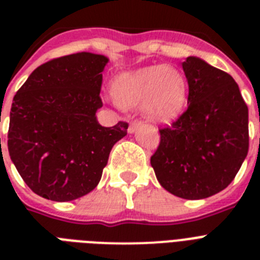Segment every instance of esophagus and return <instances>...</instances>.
<instances>
[{
  "mask_svg": "<svg viewBox=\"0 0 260 260\" xmlns=\"http://www.w3.org/2000/svg\"><path fill=\"white\" fill-rule=\"evenodd\" d=\"M139 126H141V122H139V121H133V122L130 123V126H128V128H127L128 134H133V133H135V130H137Z\"/></svg>",
  "mask_w": 260,
  "mask_h": 260,
  "instance_id": "1",
  "label": "esophagus"
}]
</instances>
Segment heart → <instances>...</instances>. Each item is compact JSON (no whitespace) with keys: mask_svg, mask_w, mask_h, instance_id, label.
<instances>
[{"mask_svg":"<svg viewBox=\"0 0 260 260\" xmlns=\"http://www.w3.org/2000/svg\"><path fill=\"white\" fill-rule=\"evenodd\" d=\"M110 92L122 108L142 104L143 114L153 122L177 119L187 104V82L181 71L164 65L122 73L112 82Z\"/></svg>","mask_w":260,"mask_h":260,"instance_id":"obj_1","label":"heart"}]
</instances>
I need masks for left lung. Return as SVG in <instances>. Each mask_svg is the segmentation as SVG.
Segmentation results:
<instances>
[{
  "instance_id": "8db88e82",
  "label": "left lung",
  "mask_w": 260,
  "mask_h": 260,
  "mask_svg": "<svg viewBox=\"0 0 260 260\" xmlns=\"http://www.w3.org/2000/svg\"><path fill=\"white\" fill-rule=\"evenodd\" d=\"M182 69L189 107L160 130L151 165L167 191L197 201L224 190L240 171L249 151V109L228 73L194 56Z\"/></svg>"
}]
</instances>
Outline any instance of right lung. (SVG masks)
Listing matches in <instances>:
<instances>
[{
    "mask_svg": "<svg viewBox=\"0 0 260 260\" xmlns=\"http://www.w3.org/2000/svg\"><path fill=\"white\" fill-rule=\"evenodd\" d=\"M109 58L80 52L43 63L14 96L8 148L18 173L35 194L70 202L102 178L114 144L128 125L99 123L100 88Z\"/></svg>",
    "mask_w": 260,
    "mask_h": 260,
    "instance_id": "right-lung-1",
    "label": "right lung"
}]
</instances>
